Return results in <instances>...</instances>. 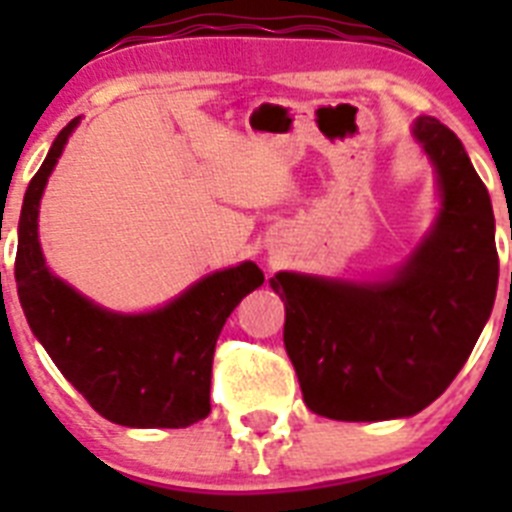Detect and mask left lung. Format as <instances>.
<instances>
[{
  "label": "left lung",
  "mask_w": 512,
  "mask_h": 512,
  "mask_svg": "<svg viewBox=\"0 0 512 512\" xmlns=\"http://www.w3.org/2000/svg\"><path fill=\"white\" fill-rule=\"evenodd\" d=\"M413 135L436 166L441 210L408 264L384 282L279 271L287 348L312 413L333 420L408 418L467 364L495 305V215L461 140L436 117Z\"/></svg>",
  "instance_id": "8db88e82"
}]
</instances>
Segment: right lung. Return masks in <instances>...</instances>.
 I'll list each match as a JSON object with an SVG mask.
<instances>
[{
  "label": "right lung",
  "instance_id": "1",
  "mask_svg": "<svg viewBox=\"0 0 512 512\" xmlns=\"http://www.w3.org/2000/svg\"><path fill=\"white\" fill-rule=\"evenodd\" d=\"M79 117L30 179L17 230L15 282L25 318L53 364L102 418L128 428H187L210 415L215 343L235 305L264 284L253 261L210 277L140 315L94 305L53 277L38 241L40 197Z\"/></svg>",
  "mask_w": 512,
  "mask_h": 512
}]
</instances>
